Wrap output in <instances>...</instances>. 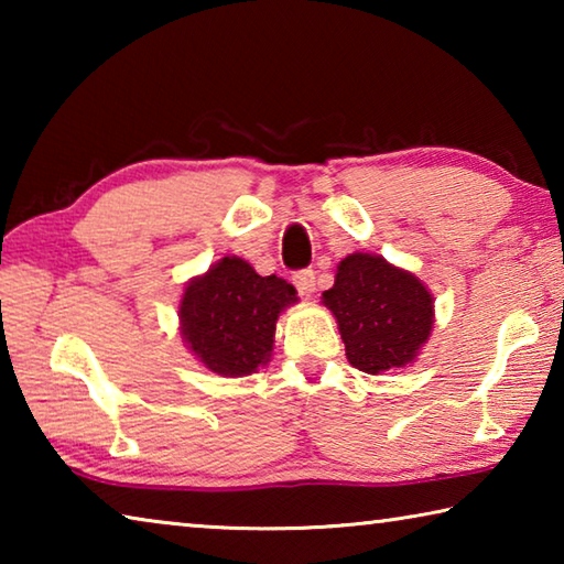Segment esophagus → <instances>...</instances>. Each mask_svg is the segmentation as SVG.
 <instances>
[{
	"instance_id": "1",
	"label": "esophagus",
	"mask_w": 564,
	"mask_h": 564,
	"mask_svg": "<svg viewBox=\"0 0 564 564\" xmlns=\"http://www.w3.org/2000/svg\"><path fill=\"white\" fill-rule=\"evenodd\" d=\"M293 283H295V289H299V293L305 295V299L316 293V273H313L311 269L295 271L293 273Z\"/></svg>"
}]
</instances>
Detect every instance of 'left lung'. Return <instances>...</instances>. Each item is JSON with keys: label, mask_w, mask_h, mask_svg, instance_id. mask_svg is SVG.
<instances>
[{"label": "left lung", "mask_w": 564, "mask_h": 564, "mask_svg": "<svg viewBox=\"0 0 564 564\" xmlns=\"http://www.w3.org/2000/svg\"><path fill=\"white\" fill-rule=\"evenodd\" d=\"M323 305L338 321L350 366L370 376L413 362L435 323L431 291L376 253L346 256Z\"/></svg>", "instance_id": "obj_1"}]
</instances>
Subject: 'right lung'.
Segmentation results:
<instances>
[{
	"mask_svg": "<svg viewBox=\"0 0 564 564\" xmlns=\"http://www.w3.org/2000/svg\"><path fill=\"white\" fill-rule=\"evenodd\" d=\"M295 301L299 295L289 281L259 275L238 256H224L184 289L181 336L212 373L251 376L269 362L275 321Z\"/></svg>",
	"mask_w": 564,
	"mask_h": 564,
	"instance_id": "right-lung-1",
	"label": "right lung"
}]
</instances>
